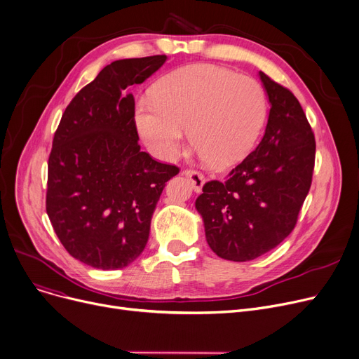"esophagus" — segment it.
<instances>
[{
  "label": "esophagus",
  "mask_w": 359,
  "mask_h": 359,
  "mask_svg": "<svg viewBox=\"0 0 359 359\" xmlns=\"http://www.w3.org/2000/svg\"><path fill=\"white\" fill-rule=\"evenodd\" d=\"M182 175H185L189 180V182H191L196 193L201 191V187L204 184V177L200 172L191 171V170H185V171H182Z\"/></svg>",
  "instance_id": "obj_1"
}]
</instances>
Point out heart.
I'll return each instance as SVG.
<instances>
[{"instance_id":"obj_1","label":"heart","mask_w":359,"mask_h":359,"mask_svg":"<svg viewBox=\"0 0 359 359\" xmlns=\"http://www.w3.org/2000/svg\"><path fill=\"white\" fill-rule=\"evenodd\" d=\"M266 98L259 83L216 65L182 67L162 78L154 101L136 104L135 123L151 154L170 161L189 139L213 165L242 161L259 137Z\"/></svg>"}]
</instances>
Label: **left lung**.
Here are the masks:
<instances>
[{
    "label": "left lung",
    "mask_w": 359,
    "mask_h": 359,
    "mask_svg": "<svg viewBox=\"0 0 359 359\" xmlns=\"http://www.w3.org/2000/svg\"><path fill=\"white\" fill-rule=\"evenodd\" d=\"M269 101L257 149L196 200L205 239L223 259L245 262L280 245L296 226L311 185L316 142L299 100L259 71Z\"/></svg>",
    "instance_id": "8db88e82"
}]
</instances>
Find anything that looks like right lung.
Returning a JSON list of instances; mask_svg holds the SVG:
<instances>
[{
	"instance_id": "add662e5",
	"label": "right lung",
	"mask_w": 359,
	"mask_h": 359,
	"mask_svg": "<svg viewBox=\"0 0 359 359\" xmlns=\"http://www.w3.org/2000/svg\"><path fill=\"white\" fill-rule=\"evenodd\" d=\"M165 62L114 60L74 97L55 133L46 212L68 254L93 268L120 269L142 254L165 182L180 171L140 151L129 93Z\"/></svg>"
}]
</instances>
